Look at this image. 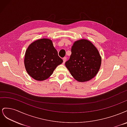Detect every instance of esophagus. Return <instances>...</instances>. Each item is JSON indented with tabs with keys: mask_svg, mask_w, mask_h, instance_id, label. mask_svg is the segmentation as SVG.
<instances>
[{
	"mask_svg": "<svg viewBox=\"0 0 127 127\" xmlns=\"http://www.w3.org/2000/svg\"><path fill=\"white\" fill-rule=\"evenodd\" d=\"M66 60H67V58H66V57H64V58H63V64H64L65 63H66Z\"/></svg>",
	"mask_w": 127,
	"mask_h": 127,
	"instance_id": "34e87169",
	"label": "esophagus"
}]
</instances>
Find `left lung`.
Listing matches in <instances>:
<instances>
[{
    "label": "left lung",
    "instance_id": "obj_1",
    "mask_svg": "<svg viewBox=\"0 0 127 127\" xmlns=\"http://www.w3.org/2000/svg\"><path fill=\"white\" fill-rule=\"evenodd\" d=\"M70 58L65 66L71 76L79 82H85L97 75L101 65L97 49L86 39L76 41L71 47Z\"/></svg>",
    "mask_w": 127,
    "mask_h": 127
}]
</instances>
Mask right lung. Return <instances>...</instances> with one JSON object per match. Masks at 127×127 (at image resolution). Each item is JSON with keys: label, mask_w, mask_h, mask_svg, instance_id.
<instances>
[{"label": "right lung", "mask_w": 127, "mask_h": 127, "mask_svg": "<svg viewBox=\"0 0 127 127\" xmlns=\"http://www.w3.org/2000/svg\"><path fill=\"white\" fill-rule=\"evenodd\" d=\"M63 60L58 55L51 40L38 39L26 49L24 65L28 74L33 79L42 81L48 79Z\"/></svg>", "instance_id": "right-lung-1"}]
</instances>
